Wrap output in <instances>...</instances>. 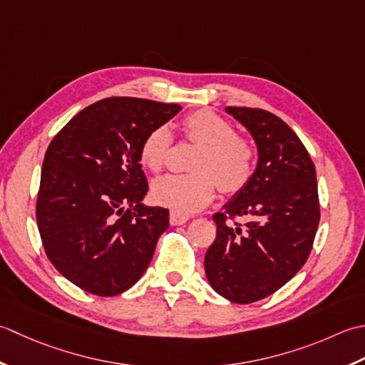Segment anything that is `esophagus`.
<instances>
[{
    "label": "esophagus",
    "mask_w": 365,
    "mask_h": 365,
    "mask_svg": "<svg viewBox=\"0 0 365 365\" xmlns=\"http://www.w3.org/2000/svg\"><path fill=\"white\" fill-rule=\"evenodd\" d=\"M190 219V214L182 212V211H170V224L172 225H182Z\"/></svg>",
    "instance_id": "34e87169"
}]
</instances>
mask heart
<instances>
[{
  "label": "heart",
  "mask_w": 365,
  "mask_h": 365,
  "mask_svg": "<svg viewBox=\"0 0 365 365\" xmlns=\"http://www.w3.org/2000/svg\"><path fill=\"white\" fill-rule=\"evenodd\" d=\"M181 138L197 145L189 175H168L155 181L151 197L158 205L176 211H197L211 203L217 189L236 193L250 181L255 170V150L235 132L233 124L212 110H195L181 121ZM173 137L165 125H158L141 140V165L159 173L172 154Z\"/></svg>",
  "instance_id": "obj_1"
}]
</instances>
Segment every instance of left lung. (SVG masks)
I'll return each mask as SVG.
<instances>
[{
	"mask_svg": "<svg viewBox=\"0 0 365 365\" xmlns=\"http://www.w3.org/2000/svg\"><path fill=\"white\" fill-rule=\"evenodd\" d=\"M258 148V165L244 189L215 212L217 235L205 255L211 287L236 304L276 293L307 262L319 198L315 165L289 125L271 111L227 107ZM245 217L241 225L235 219Z\"/></svg>",
	"mask_w": 365,
	"mask_h": 365,
	"instance_id": "8db88e82",
	"label": "left lung"
}]
</instances>
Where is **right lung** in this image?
I'll return each instance as SVG.
<instances>
[{
	"label": "right lung",
	"mask_w": 365,
	"mask_h": 365,
	"mask_svg": "<svg viewBox=\"0 0 365 365\" xmlns=\"http://www.w3.org/2000/svg\"><path fill=\"white\" fill-rule=\"evenodd\" d=\"M178 103L107 98L83 108L47 148L36 202L43 250L73 285L115 296L143 276L168 210L141 206L148 181L138 150Z\"/></svg>",
	"instance_id": "obj_1"
}]
</instances>
